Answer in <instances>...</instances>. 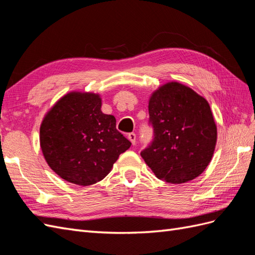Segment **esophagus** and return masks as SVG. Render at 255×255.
I'll return each mask as SVG.
<instances>
[{
	"label": "esophagus",
	"mask_w": 255,
	"mask_h": 255,
	"mask_svg": "<svg viewBox=\"0 0 255 255\" xmlns=\"http://www.w3.org/2000/svg\"><path fill=\"white\" fill-rule=\"evenodd\" d=\"M128 138L129 139V141L132 142L133 145L136 144V134H135V133H129V134L128 135Z\"/></svg>",
	"instance_id": "obj_1"
}]
</instances>
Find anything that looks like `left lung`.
I'll list each match as a JSON object with an SVG mask.
<instances>
[{"mask_svg":"<svg viewBox=\"0 0 255 255\" xmlns=\"http://www.w3.org/2000/svg\"><path fill=\"white\" fill-rule=\"evenodd\" d=\"M154 138L141 151L157 179L182 184L196 179L212 160L217 127L206 100L191 88L169 82L149 100Z\"/></svg>","mask_w":255,"mask_h":255,"instance_id":"1","label":"left lung"}]
</instances>
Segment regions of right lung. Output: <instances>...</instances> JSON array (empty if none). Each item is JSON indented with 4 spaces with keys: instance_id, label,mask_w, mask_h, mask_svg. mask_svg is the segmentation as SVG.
Wrapping results in <instances>:
<instances>
[{
    "instance_id": "right-lung-1",
    "label": "right lung",
    "mask_w": 255,
    "mask_h": 255,
    "mask_svg": "<svg viewBox=\"0 0 255 255\" xmlns=\"http://www.w3.org/2000/svg\"><path fill=\"white\" fill-rule=\"evenodd\" d=\"M101 106L98 94L72 91L60 98L41 122L43 156L67 182L88 186L103 180L132 144Z\"/></svg>"
}]
</instances>
